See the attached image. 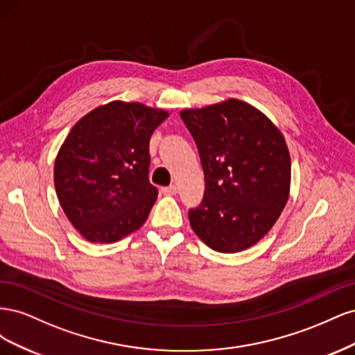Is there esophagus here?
<instances>
[{
    "label": "esophagus",
    "instance_id": "obj_1",
    "mask_svg": "<svg viewBox=\"0 0 355 355\" xmlns=\"http://www.w3.org/2000/svg\"><path fill=\"white\" fill-rule=\"evenodd\" d=\"M161 191H163L164 196H175L178 192V188H176V185H168V187L161 188Z\"/></svg>",
    "mask_w": 355,
    "mask_h": 355
}]
</instances>
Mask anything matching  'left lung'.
Instances as JSON below:
<instances>
[{
    "instance_id": "obj_1",
    "label": "left lung",
    "mask_w": 355,
    "mask_h": 355,
    "mask_svg": "<svg viewBox=\"0 0 355 355\" xmlns=\"http://www.w3.org/2000/svg\"><path fill=\"white\" fill-rule=\"evenodd\" d=\"M206 180L189 223L213 250L235 253L259 241L290 189V155L280 130L249 103L230 99L180 112Z\"/></svg>"
}]
</instances>
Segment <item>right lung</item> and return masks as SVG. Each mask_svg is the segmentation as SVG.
I'll use <instances>...</instances> for the list:
<instances>
[{"instance_id": "right-lung-1", "label": "right lung", "mask_w": 355, "mask_h": 355, "mask_svg": "<svg viewBox=\"0 0 355 355\" xmlns=\"http://www.w3.org/2000/svg\"><path fill=\"white\" fill-rule=\"evenodd\" d=\"M168 114L110 102L72 127L55 163L60 206L84 239L114 243L142 227L158 196L149 139Z\"/></svg>"}]
</instances>
